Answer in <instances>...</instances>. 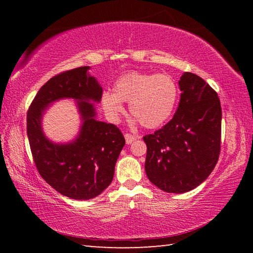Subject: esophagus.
Instances as JSON below:
<instances>
[{
  "label": "esophagus",
  "instance_id": "obj_1",
  "mask_svg": "<svg viewBox=\"0 0 253 253\" xmlns=\"http://www.w3.org/2000/svg\"><path fill=\"white\" fill-rule=\"evenodd\" d=\"M136 138H137V137L135 135L128 134V132H126V134H125V139H126V143L127 144H131Z\"/></svg>",
  "mask_w": 253,
  "mask_h": 253
}]
</instances>
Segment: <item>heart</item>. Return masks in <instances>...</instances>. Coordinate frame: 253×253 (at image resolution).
I'll list each match as a JSON object with an SVG mask.
<instances>
[{"label": "heart", "mask_w": 253, "mask_h": 253, "mask_svg": "<svg viewBox=\"0 0 253 253\" xmlns=\"http://www.w3.org/2000/svg\"><path fill=\"white\" fill-rule=\"evenodd\" d=\"M178 85L168 74L130 71L115 81L114 92L104 91L101 106L113 121L129 102L130 113L146 128L163 125L172 116L178 99Z\"/></svg>", "instance_id": "obj_1"}]
</instances>
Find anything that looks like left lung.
Wrapping results in <instances>:
<instances>
[{
	"label": "left lung",
	"mask_w": 253,
	"mask_h": 253,
	"mask_svg": "<svg viewBox=\"0 0 253 253\" xmlns=\"http://www.w3.org/2000/svg\"><path fill=\"white\" fill-rule=\"evenodd\" d=\"M174 117L143 137L145 170L154 185L169 193L193 190L212 173L221 151L222 109L216 91L201 77L185 72Z\"/></svg>",
	"instance_id": "1"
}]
</instances>
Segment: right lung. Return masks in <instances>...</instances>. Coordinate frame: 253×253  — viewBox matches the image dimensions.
Here are the masks:
<instances>
[{
  "label": "right lung",
  "instance_id": "obj_1",
  "mask_svg": "<svg viewBox=\"0 0 253 253\" xmlns=\"http://www.w3.org/2000/svg\"><path fill=\"white\" fill-rule=\"evenodd\" d=\"M88 66L63 71L42 85L27 114V132L33 162L41 177L60 194L75 200L96 198L113 181L125 138L114 124L99 122L90 100L100 101L102 88ZM61 97L79 100L83 125L77 139L59 145L46 139L41 118L45 107Z\"/></svg>",
  "mask_w": 253,
  "mask_h": 253
}]
</instances>
